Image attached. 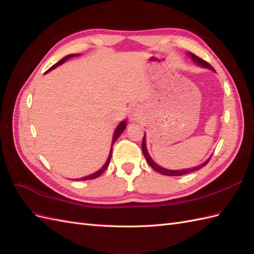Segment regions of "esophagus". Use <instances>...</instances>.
Segmentation results:
<instances>
[{"label":"esophagus","mask_w":254,"mask_h":254,"mask_svg":"<svg viewBox=\"0 0 254 254\" xmlns=\"http://www.w3.org/2000/svg\"><path fill=\"white\" fill-rule=\"evenodd\" d=\"M142 114V109L140 108L139 105H133L131 106V108L129 110V118L131 121H136L137 119H140Z\"/></svg>","instance_id":"esophagus-1"}]
</instances>
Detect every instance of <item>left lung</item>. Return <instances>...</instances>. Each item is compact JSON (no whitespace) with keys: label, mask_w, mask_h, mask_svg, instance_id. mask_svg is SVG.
<instances>
[{"label":"left lung","mask_w":254,"mask_h":254,"mask_svg":"<svg viewBox=\"0 0 254 254\" xmlns=\"http://www.w3.org/2000/svg\"><path fill=\"white\" fill-rule=\"evenodd\" d=\"M189 55H190V57L191 59H193L194 63H196L198 65H201V66H203V67H207V68H211V70H214V68L212 67V65L207 64L206 61H204L203 59L199 58L198 56L194 55V54H191V53H190ZM142 151H143V155H144V157H145L146 161H147L148 164L153 168V170L157 171V172H158V173H160V174L165 175V176H182V175H186V174H190V173H191V172L198 171L199 168H201V167L205 166L207 163H209V161H210V159H211V157H210V158L207 159V160L205 161V162H203L202 164H200L199 166H195V167H191V168H188V170H181V171H172V170H166V168H163V167L159 166L158 164H156L155 162H153V160L150 158L149 153H148V151H147V148H146L145 134H144L143 142H142Z\"/></svg>","instance_id":"obj_1"}]
</instances>
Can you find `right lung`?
Returning <instances> with one entry per match:
<instances>
[{"mask_svg": "<svg viewBox=\"0 0 254 254\" xmlns=\"http://www.w3.org/2000/svg\"><path fill=\"white\" fill-rule=\"evenodd\" d=\"M76 56H78V54H71V55H67V56H65V57H64L63 59H61L60 61H58L57 64H54L49 71H51V70H53V68H55V67H57L58 65H60V64H63L64 61H66L68 58H72V57H76ZM49 71H47V73L49 72ZM126 121H123V122H121L120 123V125L117 127V129H115V131H114V134H113V139H112V144H111V149H110V152H109V157H108V159H107V161H106V163L104 164V166L101 168V170L99 171H97L96 173H94V174H92V175H89V176H86V177H82V178H80V179H77V180H91V179H95V178H97L98 176H101L104 172H105V170L107 167H108V165H109V163H110V160H111V155H112V147H113V145H114V143H115V141H117L118 139H119V136L122 134V132L124 131L125 130V128H126ZM74 180H76V179H74Z\"/></svg>", "mask_w": 254, "mask_h": 254, "instance_id": "add662e5", "label": "right lung"}]
</instances>
